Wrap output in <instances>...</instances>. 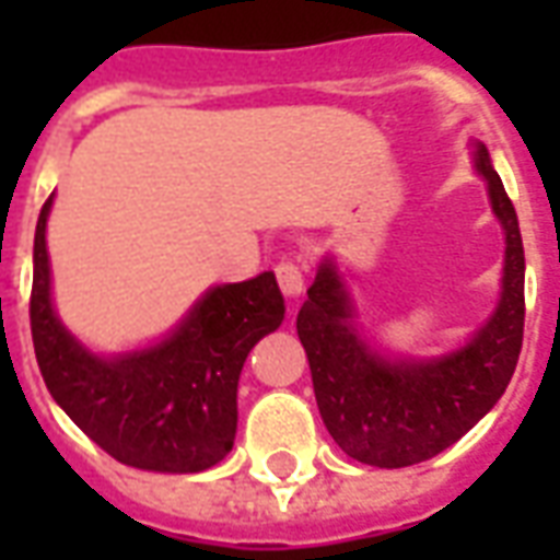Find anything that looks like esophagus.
<instances>
[{"instance_id":"34e87169","label":"esophagus","mask_w":560,"mask_h":560,"mask_svg":"<svg viewBox=\"0 0 560 560\" xmlns=\"http://www.w3.org/2000/svg\"><path fill=\"white\" fill-rule=\"evenodd\" d=\"M276 279H279V288L284 296H300L303 293L305 276L296 260H281L279 267H276Z\"/></svg>"}]
</instances>
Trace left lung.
<instances>
[{"label":"left lung","instance_id":"1","mask_svg":"<svg viewBox=\"0 0 560 560\" xmlns=\"http://www.w3.org/2000/svg\"><path fill=\"white\" fill-rule=\"evenodd\" d=\"M474 164L489 183L506 248L498 308L465 348L434 360L381 357L357 332L351 296L329 257L296 315L317 411L332 441L363 465L408 468L438 456L492 411L516 372L525 329V248L516 209L482 143Z\"/></svg>","mask_w":560,"mask_h":560}]
</instances>
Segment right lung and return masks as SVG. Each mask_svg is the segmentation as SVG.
Listing matches in <instances>:
<instances>
[{
  "instance_id": "right-lung-1",
  "label": "right lung",
  "mask_w": 560,
  "mask_h": 560,
  "mask_svg": "<svg viewBox=\"0 0 560 560\" xmlns=\"http://www.w3.org/2000/svg\"><path fill=\"white\" fill-rule=\"evenodd\" d=\"M47 197L35 228L30 324L35 360L56 405L116 462L197 474L231 453L236 384L248 351L284 320L272 272L219 284L147 351L95 357L56 317L47 260Z\"/></svg>"
}]
</instances>
